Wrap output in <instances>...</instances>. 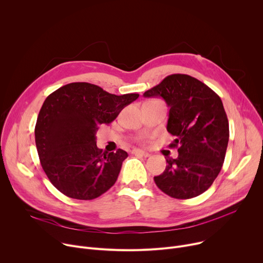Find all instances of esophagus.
Listing matches in <instances>:
<instances>
[{
  "instance_id": "esophagus-1",
  "label": "esophagus",
  "mask_w": 263,
  "mask_h": 263,
  "mask_svg": "<svg viewBox=\"0 0 263 263\" xmlns=\"http://www.w3.org/2000/svg\"><path fill=\"white\" fill-rule=\"evenodd\" d=\"M133 154H137V155H142V156H145V157H148L150 156V153L149 152H146V151H143V150H139V149H134L132 151Z\"/></svg>"
}]
</instances>
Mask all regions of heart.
<instances>
[{
    "mask_svg": "<svg viewBox=\"0 0 263 263\" xmlns=\"http://www.w3.org/2000/svg\"><path fill=\"white\" fill-rule=\"evenodd\" d=\"M139 139H144V137L142 136V137H139Z\"/></svg>",
    "mask_w": 263,
    "mask_h": 263,
    "instance_id": "heart-1",
    "label": "heart"
}]
</instances>
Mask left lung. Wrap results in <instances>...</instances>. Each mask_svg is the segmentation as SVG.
I'll return each instance as SVG.
<instances>
[{"label":"left lung","mask_w":263,"mask_h":263,"mask_svg":"<svg viewBox=\"0 0 263 263\" xmlns=\"http://www.w3.org/2000/svg\"><path fill=\"white\" fill-rule=\"evenodd\" d=\"M144 97H161L169 107L167 131L177 159L154 182L174 199H191L212 186L222 168L229 144V120L221 98L206 84L185 74L167 76Z\"/></svg>","instance_id":"1"}]
</instances>
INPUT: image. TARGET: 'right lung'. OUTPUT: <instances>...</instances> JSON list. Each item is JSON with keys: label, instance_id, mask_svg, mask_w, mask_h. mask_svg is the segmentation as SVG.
Wrapping results in <instances>:
<instances>
[{"label": "right lung", "instance_id": "obj_1", "mask_svg": "<svg viewBox=\"0 0 263 263\" xmlns=\"http://www.w3.org/2000/svg\"><path fill=\"white\" fill-rule=\"evenodd\" d=\"M138 96H117L87 82L68 83L47 96L34 139L45 174L63 195L93 200L115 184L128 153L98 149L96 132Z\"/></svg>", "mask_w": 263, "mask_h": 263}]
</instances>
